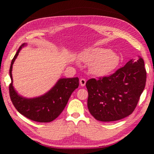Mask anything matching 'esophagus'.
<instances>
[{"label":"esophagus","instance_id":"esophagus-1","mask_svg":"<svg viewBox=\"0 0 154 154\" xmlns=\"http://www.w3.org/2000/svg\"><path fill=\"white\" fill-rule=\"evenodd\" d=\"M79 83H80V85L81 86H84V85H85V83H86V80H85V79H81L80 81H79Z\"/></svg>","mask_w":154,"mask_h":154}]
</instances>
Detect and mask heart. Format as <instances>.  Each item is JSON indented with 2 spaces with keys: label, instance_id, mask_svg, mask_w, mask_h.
Listing matches in <instances>:
<instances>
[{
  "label": "heart",
  "instance_id": "heart-1",
  "mask_svg": "<svg viewBox=\"0 0 154 154\" xmlns=\"http://www.w3.org/2000/svg\"><path fill=\"white\" fill-rule=\"evenodd\" d=\"M78 58L85 63H90L89 71L98 77H105L113 72L119 66L120 58L109 49L92 48L80 52Z\"/></svg>",
  "mask_w": 154,
  "mask_h": 154
}]
</instances>
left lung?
<instances>
[{
	"label": "left lung",
	"mask_w": 154,
	"mask_h": 154,
	"mask_svg": "<svg viewBox=\"0 0 154 154\" xmlns=\"http://www.w3.org/2000/svg\"><path fill=\"white\" fill-rule=\"evenodd\" d=\"M144 61L139 56L109 77L86 82L88 108L96 119L113 122L130 116L139 102L146 83Z\"/></svg>",
	"instance_id": "8db88e82"
}]
</instances>
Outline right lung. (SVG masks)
<instances>
[{
	"mask_svg": "<svg viewBox=\"0 0 154 154\" xmlns=\"http://www.w3.org/2000/svg\"><path fill=\"white\" fill-rule=\"evenodd\" d=\"M22 44L13 58L9 69L11 83L9 94L15 109L26 118L32 121L45 123L58 118L66 106L72 92L79 86V78H60L48 92L34 98H26L18 94L13 85L12 69L15 59L22 48Z\"/></svg>",
	"mask_w": 154,
	"mask_h": 154,
	"instance_id": "add662e5",
	"label": "right lung"
}]
</instances>
